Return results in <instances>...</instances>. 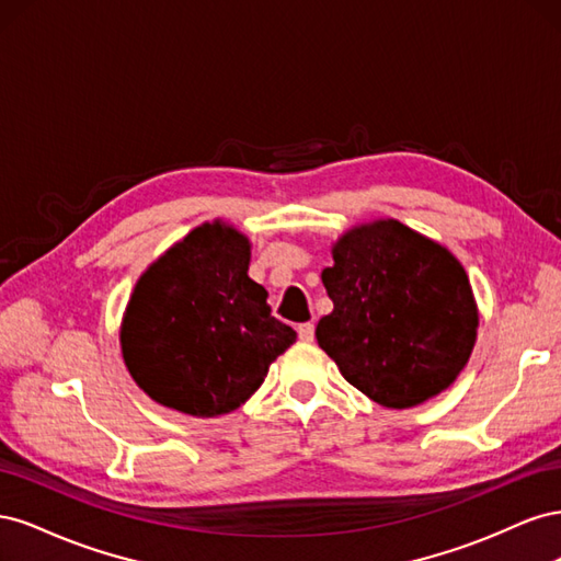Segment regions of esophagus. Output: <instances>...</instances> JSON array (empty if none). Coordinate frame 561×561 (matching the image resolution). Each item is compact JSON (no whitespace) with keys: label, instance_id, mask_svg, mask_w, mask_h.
Listing matches in <instances>:
<instances>
[{"label":"esophagus","instance_id":"obj_1","mask_svg":"<svg viewBox=\"0 0 561 561\" xmlns=\"http://www.w3.org/2000/svg\"><path fill=\"white\" fill-rule=\"evenodd\" d=\"M297 334H299L301 342H313V336H316V328L311 325V322H301V325L297 328Z\"/></svg>","mask_w":561,"mask_h":561}]
</instances>
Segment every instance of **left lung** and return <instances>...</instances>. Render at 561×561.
<instances>
[{"mask_svg":"<svg viewBox=\"0 0 561 561\" xmlns=\"http://www.w3.org/2000/svg\"><path fill=\"white\" fill-rule=\"evenodd\" d=\"M322 285L334 304L318 346L344 379L388 410L449 388L478 339V304L454 254L398 219L348 229Z\"/></svg>","mask_w":561,"mask_h":561,"instance_id":"left-lung-1","label":"left lung"}]
</instances>
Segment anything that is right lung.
<instances>
[{"label":"right lung","mask_w":561,"mask_h":561,"mask_svg":"<svg viewBox=\"0 0 561 561\" xmlns=\"http://www.w3.org/2000/svg\"><path fill=\"white\" fill-rule=\"evenodd\" d=\"M250 241L206 222L151 264L122 320L124 363L145 393L182 414H229L264 383L297 332L248 276Z\"/></svg>","instance_id":"add662e5"}]
</instances>
